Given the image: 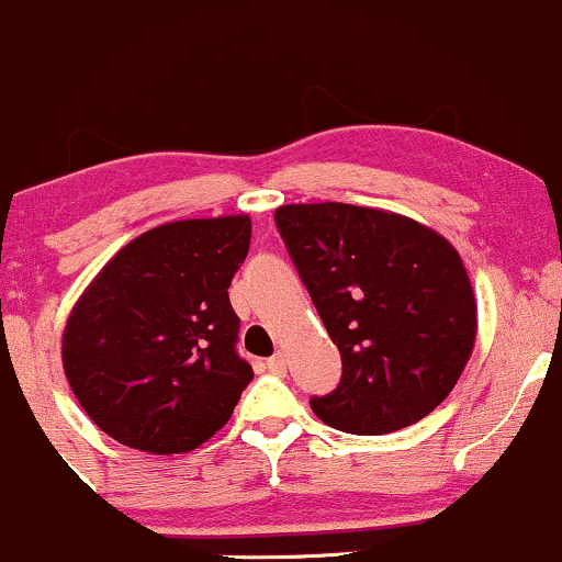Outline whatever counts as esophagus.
<instances>
[{"mask_svg":"<svg viewBox=\"0 0 562 562\" xmlns=\"http://www.w3.org/2000/svg\"><path fill=\"white\" fill-rule=\"evenodd\" d=\"M267 367H269V372H274V375H285V370H288L285 357H282V353H274V357L267 362Z\"/></svg>","mask_w":562,"mask_h":562,"instance_id":"esophagus-1","label":"esophagus"}]
</instances>
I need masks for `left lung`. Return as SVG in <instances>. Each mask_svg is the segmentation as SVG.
Listing matches in <instances>:
<instances>
[{
  "label": "left lung",
  "instance_id": "obj_1",
  "mask_svg": "<svg viewBox=\"0 0 562 562\" xmlns=\"http://www.w3.org/2000/svg\"><path fill=\"white\" fill-rule=\"evenodd\" d=\"M277 229L344 359L314 415L359 436L436 409L465 370L479 306L460 254L415 218L348 203H293Z\"/></svg>",
  "mask_w": 562,
  "mask_h": 562
}]
</instances>
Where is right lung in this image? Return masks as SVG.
<instances>
[{"label": "right lung", "instance_id": "add662e5", "mask_svg": "<svg viewBox=\"0 0 562 562\" xmlns=\"http://www.w3.org/2000/svg\"><path fill=\"white\" fill-rule=\"evenodd\" d=\"M248 245V214L182 218L142 232L89 282L63 330V370L102 434L184 454L227 425L254 378L227 293Z\"/></svg>", "mask_w": 562, "mask_h": 562}]
</instances>
